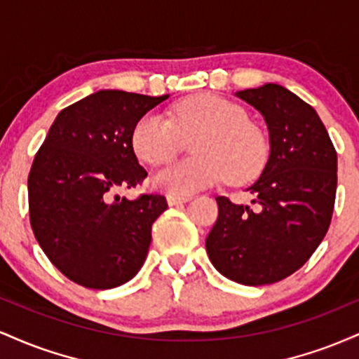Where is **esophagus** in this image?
Returning a JSON list of instances; mask_svg holds the SVG:
<instances>
[{"label": "esophagus", "mask_w": 359, "mask_h": 359, "mask_svg": "<svg viewBox=\"0 0 359 359\" xmlns=\"http://www.w3.org/2000/svg\"><path fill=\"white\" fill-rule=\"evenodd\" d=\"M189 199H191V196H177V194H168L167 196L168 205H179L182 203H187Z\"/></svg>", "instance_id": "1"}]
</instances>
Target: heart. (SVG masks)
I'll return each instance as SVG.
<instances>
[{
  "mask_svg": "<svg viewBox=\"0 0 359 359\" xmlns=\"http://www.w3.org/2000/svg\"><path fill=\"white\" fill-rule=\"evenodd\" d=\"M194 140L196 156L163 165L151 175V185L170 194H191L211 187L229 177L243 182L262 170L269 154L263 131L248 121L246 111L236 102L216 94H197L180 102L174 123L158 111L143 114L131 131L135 154L150 165L174 156L182 138Z\"/></svg>",
  "mask_w": 359,
  "mask_h": 359,
  "instance_id": "heart-1",
  "label": "heart"
}]
</instances>
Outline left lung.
Here are the masks:
<instances>
[{
  "instance_id": "left-lung-1",
  "label": "left lung",
  "mask_w": 359,
  "mask_h": 359,
  "mask_svg": "<svg viewBox=\"0 0 359 359\" xmlns=\"http://www.w3.org/2000/svg\"><path fill=\"white\" fill-rule=\"evenodd\" d=\"M262 114L270 151L248 191L251 204L216 197L217 219L205 238L214 269L243 285H266L297 271L331 224L337 155L319 114L278 84L234 94Z\"/></svg>"
}]
</instances>
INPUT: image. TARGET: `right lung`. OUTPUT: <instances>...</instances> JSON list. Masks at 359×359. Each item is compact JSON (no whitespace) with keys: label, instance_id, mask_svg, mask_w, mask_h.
<instances>
[{"label":"right lung","instance_id":"obj_1","mask_svg":"<svg viewBox=\"0 0 359 359\" xmlns=\"http://www.w3.org/2000/svg\"><path fill=\"white\" fill-rule=\"evenodd\" d=\"M102 89L62 109L28 175L30 224L43 253L82 287L114 288L145 263L151 224L167 209L163 196L119 197L142 182L131 131L163 102Z\"/></svg>","mask_w":359,"mask_h":359}]
</instances>
